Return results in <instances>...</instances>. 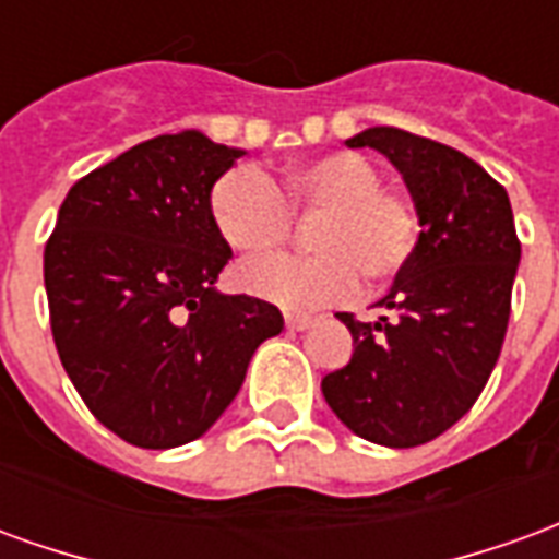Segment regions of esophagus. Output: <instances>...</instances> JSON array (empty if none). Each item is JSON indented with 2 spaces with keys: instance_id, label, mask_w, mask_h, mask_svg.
Returning <instances> with one entry per match:
<instances>
[{
  "instance_id": "obj_1",
  "label": "esophagus",
  "mask_w": 559,
  "mask_h": 559,
  "mask_svg": "<svg viewBox=\"0 0 559 559\" xmlns=\"http://www.w3.org/2000/svg\"><path fill=\"white\" fill-rule=\"evenodd\" d=\"M284 320H287V326L290 329H308L311 323H314V317H308V314H287Z\"/></svg>"
}]
</instances>
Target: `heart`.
Listing matches in <instances>:
<instances>
[{
	"label": "heart",
	"instance_id": "heart-1",
	"mask_svg": "<svg viewBox=\"0 0 559 559\" xmlns=\"http://www.w3.org/2000/svg\"><path fill=\"white\" fill-rule=\"evenodd\" d=\"M293 215L311 218L314 254L251 257L236 284L281 308H320L347 299L359 278L392 284L421 242V215L407 194L383 188V170L359 152L302 160L269 182L251 167L221 173L209 188V218L236 251H269L293 233Z\"/></svg>",
	"mask_w": 559,
	"mask_h": 559
}]
</instances>
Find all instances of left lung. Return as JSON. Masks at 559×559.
<instances>
[{
	"label": "left lung",
	"instance_id": "8db88e82",
	"mask_svg": "<svg viewBox=\"0 0 559 559\" xmlns=\"http://www.w3.org/2000/svg\"><path fill=\"white\" fill-rule=\"evenodd\" d=\"M350 148L383 152L421 215V242L380 299L392 317L362 323L350 362L323 377V399L353 433L411 449L476 404L503 350L521 242L509 194L464 152L401 128H368Z\"/></svg>",
	"mask_w": 559,
	"mask_h": 559
}]
</instances>
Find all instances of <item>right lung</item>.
<instances>
[{"label":"right lung","mask_w":559,"mask_h":559,"mask_svg":"<svg viewBox=\"0 0 559 559\" xmlns=\"http://www.w3.org/2000/svg\"><path fill=\"white\" fill-rule=\"evenodd\" d=\"M239 155L200 131L138 143L71 185L44 248L62 368L92 416L140 449L206 433L284 329L275 305L215 290L230 245L209 188Z\"/></svg>","instance_id":"1"}]
</instances>
